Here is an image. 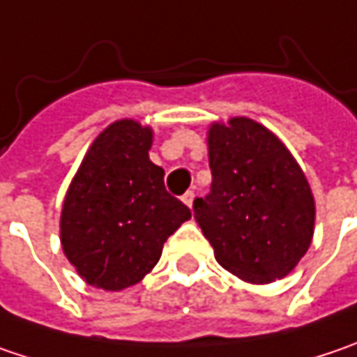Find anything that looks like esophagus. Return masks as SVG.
<instances>
[{
	"label": "esophagus",
	"mask_w": 357,
	"mask_h": 357,
	"mask_svg": "<svg viewBox=\"0 0 357 357\" xmlns=\"http://www.w3.org/2000/svg\"><path fill=\"white\" fill-rule=\"evenodd\" d=\"M181 199H183V204H185L188 208H192V206H194V199H196V194H194V192H185V194L181 196Z\"/></svg>",
	"instance_id": "obj_1"
}]
</instances>
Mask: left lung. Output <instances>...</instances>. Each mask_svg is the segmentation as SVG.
Here are the masks:
<instances>
[{"mask_svg":"<svg viewBox=\"0 0 357 357\" xmlns=\"http://www.w3.org/2000/svg\"><path fill=\"white\" fill-rule=\"evenodd\" d=\"M210 196L194 218L222 268L252 284L287 277L305 257L315 230V198L284 143L248 116L208 129Z\"/></svg>","mask_w":357,"mask_h":357,"instance_id":"left-lung-1","label":"left lung"}]
</instances>
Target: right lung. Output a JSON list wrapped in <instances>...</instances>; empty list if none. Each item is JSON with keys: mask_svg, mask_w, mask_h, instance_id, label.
<instances>
[{"mask_svg": "<svg viewBox=\"0 0 357 357\" xmlns=\"http://www.w3.org/2000/svg\"><path fill=\"white\" fill-rule=\"evenodd\" d=\"M151 145V127L119 119L96 135L66 190L60 244L91 287L123 291L143 281L163 242L192 218L165 192V172L149 159Z\"/></svg>", "mask_w": 357, "mask_h": 357, "instance_id": "obj_1", "label": "right lung"}]
</instances>
